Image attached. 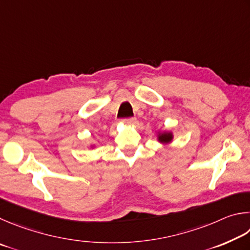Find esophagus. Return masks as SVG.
I'll use <instances>...</instances> for the list:
<instances>
[{
    "mask_svg": "<svg viewBox=\"0 0 250 250\" xmlns=\"http://www.w3.org/2000/svg\"><path fill=\"white\" fill-rule=\"evenodd\" d=\"M123 123H124L125 125H133L136 123V118L132 117V118H126V120H123Z\"/></svg>",
    "mask_w": 250,
    "mask_h": 250,
    "instance_id": "1",
    "label": "esophagus"
}]
</instances>
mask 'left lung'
I'll return each mask as SVG.
<instances>
[{"label": "left lung", "instance_id": "8db88e82", "mask_svg": "<svg viewBox=\"0 0 250 250\" xmlns=\"http://www.w3.org/2000/svg\"><path fill=\"white\" fill-rule=\"evenodd\" d=\"M156 137L161 145H169L173 141V133L171 130H157Z\"/></svg>", "mask_w": 250, "mask_h": 250}]
</instances>
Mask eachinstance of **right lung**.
<instances>
[{
    "instance_id": "add662e5",
    "label": "right lung",
    "mask_w": 250,
    "mask_h": 250,
    "mask_svg": "<svg viewBox=\"0 0 250 250\" xmlns=\"http://www.w3.org/2000/svg\"><path fill=\"white\" fill-rule=\"evenodd\" d=\"M91 148H94L95 147V144H92V145H90Z\"/></svg>"
}]
</instances>
